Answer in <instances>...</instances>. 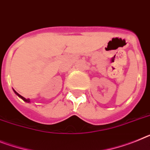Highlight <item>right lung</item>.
<instances>
[{
  "label": "right lung",
  "mask_w": 150,
  "mask_h": 150,
  "mask_svg": "<svg viewBox=\"0 0 150 150\" xmlns=\"http://www.w3.org/2000/svg\"><path fill=\"white\" fill-rule=\"evenodd\" d=\"M14 93H16V94L18 96L20 97V98H21L22 99H23V101H25V102H29V98H24V97H23V96H20V95L19 94V93H16V91H15V90H14Z\"/></svg>",
  "instance_id": "right-lung-1"
}]
</instances>
